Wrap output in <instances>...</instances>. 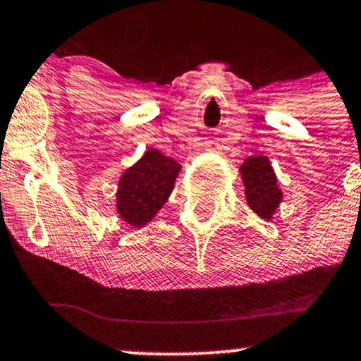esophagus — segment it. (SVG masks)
<instances>
[{
    "mask_svg": "<svg viewBox=\"0 0 361 361\" xmlns=\"http://www.w3.org/2000/svg\"><path fill=\"white\" fill-rule=\"evenodd\" d=\"M204 150L209 152V154H219V150H221V147H219L218 140L207 138L206 143H204Z\"/></svg>",
    "mask_w": 361,
    "mask_h": 361,
    "instance_id": "esophagus-1",
    "label": "esophagus"
}]
</instances>
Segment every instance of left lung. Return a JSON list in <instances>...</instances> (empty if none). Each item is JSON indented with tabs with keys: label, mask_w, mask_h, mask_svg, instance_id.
Here are the masks:
<instances>
[{
	"label": "left lung",
	"mask_w": 361,
	"mask_h": 361,
	"mask_svg": "<svg viewBox=\"0 0 361 361\" xmlns=\"http://www.w3.org/2000/svg\"><path fill=\"white\" fill-rule=\"evenodd\" d=\"M240 176L250 209L262 219L270 221L283 197L270 160L265 155L248 157L241 164Z\"/></svg>",
	"instance_id": "left-lung-1"
}]
</instances>
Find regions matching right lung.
I'll return each instance as SVG.
<instances>
[{"label":"right lung","mask_w":361,"mask_h":361,"mask_svg":"<svg viewBox=\"0 0 361 361\" xmlns=\"http://www.w3.org/2000/svg\"><path fill=\"white\" fill-rule=\"evenodd\" d=\"M179 172L180 165L176 160L148 148L118 180V216L131 228L145 226L167 202Z\"/></svg>","instance_id":"1"}]
</instances>
